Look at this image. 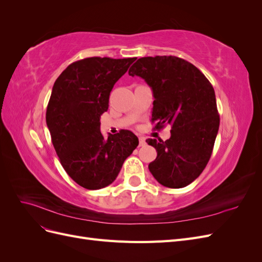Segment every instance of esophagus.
<instances>
[{"instance_id": "esophagus-1", "label": "esophagus", "mask_w": 262, "mask_h": 262, "mask_svg": "<svg viewBox=\"0 0 262 262\" xmlns=\"http://www.w3.org/2000/svg\"><path fill=\"white\" fill-rule=\"evenodd\" d=\"M139 141H140V143H139V146H144V145L146 144V142H145V139H144L143 137H140Z\"/></svg>"}]
</instances>
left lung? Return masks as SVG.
Wrapping results in <instances>:
<instances>
[{
	"instance_id": "obj_1",
	"label": "left lung",
	"mask_w": 262,
	"mask_h": 262,
	"mask_svg": "<svg viewBox=\"0 0 262 262\" xmlns=\"http://www.w3.org/2000/svg\"><path fill=\"white\" fill-rule=\"evenodd\" d=\"M129 75L140 76L153 91L152 122L171 126L170 138L147 139L157 150L148 169L161 185L182 188L200 176L215 142L220 116L213 86L191 63L172 55L139 59Z\"/></svg>"
}]
</instances>
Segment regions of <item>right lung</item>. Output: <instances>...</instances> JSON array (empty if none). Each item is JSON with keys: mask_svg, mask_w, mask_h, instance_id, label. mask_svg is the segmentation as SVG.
I'll use <instances>...</instances> for the list:
<instances>
[{"mask_svg": "<svg viewBox=\"0 0 262 262\" xmlns=\"http://www.w3.org/2000/svg\"><path fill=\"white\" fill-rule=\"evenodd\" d=\"M136 59L93 57L73 62L52 87L46 114L52 144L68 175L85 189L113 184L139 145L129 130L107 139L99 130L110 92Z\"/></svg>", "mask_w": 262, "mask_h": 262, "instance_id": "obj_1", "label": "right lung"}]
</instances>
